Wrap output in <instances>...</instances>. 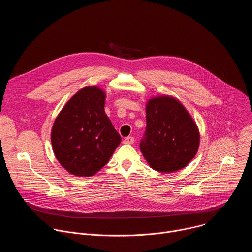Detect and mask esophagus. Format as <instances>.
<instances>
[{"instance_id":"esophagus-1","label":"esophagus","mask_w":252,"mask_h":252,"mask_svg":"<svg viewBox=\"0 0 252 252\" xmlns=\"http://www.w3.org/2000/svg\"><path fill=\"white\" fill-rule=\"evenodd\" d=\"M133 142H134V138L132 136H127L124 139V143H126V145H132Z\"/></svg>"}]
</instances>
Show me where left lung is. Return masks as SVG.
<instances>
[{
    "label": "left lung",
    "instance_id": "1",
    "mask_svg": "<svg viewBox=\"0 0 252 252\" xmlns=\"http://www.w3.org/2000/svg\"><path fill=\"white\" fill-rule=\"evenodd\" d=\"M147 128L140 151L150 166L170 173L187 166L199 147V131L186 107L172 96L147 103Z\"/></svg>",
    "mask_w": 252,
    "mask_h": 252
}]
</instances>
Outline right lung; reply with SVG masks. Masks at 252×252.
Instances as JSON below:
<instances>
[{
  "instance_id": "right-lung-1",
  "label": "right lung",
  "mask_w": 252,
  "mask_h": 252,
  "mask_svg": "<svg viewBox=\"0 0 252 252\" xmlns=\"http://www.w3.org/2000/svg\"><path fill=\"white\" fill-rule=\"evenodd\" d=\"M105 93L85 87L57 117L51 133L54 154L61 165L78 176H92L109 162L121 136L104 113Z\"/></svg>"
}]
</instances>
